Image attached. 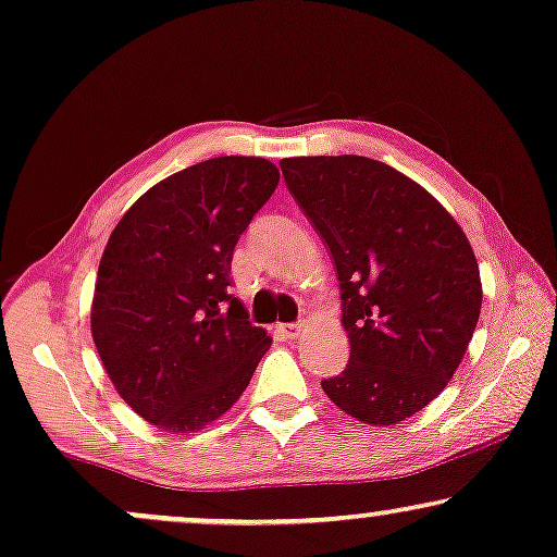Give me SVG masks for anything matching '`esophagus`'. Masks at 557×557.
I'll return each mask as SVG.
<instances>
[{"instance_id": "obj_1", "label": "esophagus", "mask_w": 557, "mask_h": 557, "mask_svg": "<svg viewBox=\"0 0 557 557\" xmlns=\"http://www.w3.org/2000/svg\"><path fill=\"white\" fill-rule=\"evenodd\" d=\"M300 331H302L300 323H277V333L287 341H295L297 335H300Z\"/></svg>"}]
</instances>
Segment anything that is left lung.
I'll list each match as a JSON object with an SVG mask.
<instances>
[{
	"label": "left lung",
	"instance_id": "left-lung-1",
	"mask_svg": "<svg viewBox=\"0 0 557 557\" xmlns=\"http://www.w3.org/2000/svg\"><path fill=\"white\" fill-rule=\"evenodd\" d=\"M280 169L341 282L350 358L320 386L363 424L413 417L449 383L480 320L472 245L424 186L388 163L302 156Z\"/></svg>",
	"mask_w": 557,
	"mask_h": 557
}]
</instances>
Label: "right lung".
I'll return each instance as SVG.
<instances>
[{
    "instance_id": "right-lung-1",
    "label": "right lung",
    "mask_w": 557,
    "mask_h": 557,
    "mask_svg": "<svg viewBox=\"0 0 557 557\" xmlns=\"http://www.w3.org/2000/svg\"><path fill=\"white\" fill-rule=\"evenodd\" d=\"M255 156H219L151 186L108 239L92 341L138 417L189 434L242 396L270 335L230 295L234 247L277 189Z\"/></svg>"
}]
</instances>
